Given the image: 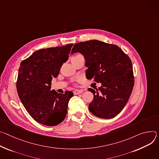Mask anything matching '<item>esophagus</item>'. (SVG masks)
Returning <instances> with one entry per match:
<instances>
[{"label":"esophagus","mask_w":159,"mask_h":159,"mask_svg":"<svg viewBox=\"0 0 159 159\" xmlns=\"http://www.w3.org/2000/svg\"><path fill=\"white\" fill-rule=\"evenodd\" d=\"M83 92V90H76L73 92L75 95H78L80 93H82Z\"/></svg>","instance_id":"1"}]
</instances>
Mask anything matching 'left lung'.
Listing matches in <instances>:
<instances>
[{"instance_id": "1", "label": "left lung", "mask_w": 159, "mask_h": 159, "mask_svg": "<svg viewBox=\"0 0 159 159\" xmlns=\"http://www.w3.org/2000/svg\"><path fill=\"white\" fill-rule=\"evenodd\" d=\"M80 52L85 59L87 79L102 86L88 90L93 94L89 111L102 119L114 117L124 109L134 86L130 58L118 46L97 40L76 43L71 54Z\"/></svg>"}]
</instances>
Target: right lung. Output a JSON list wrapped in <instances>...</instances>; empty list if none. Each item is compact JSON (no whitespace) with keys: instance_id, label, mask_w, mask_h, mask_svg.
<instances>
[{"instance_id":"1","label":"right lung","mask_w":159,"mask_h":159,"mask_svg":"<svg viewBox=\"0 0 159 159\" xmlns=\"http://www.w3.org/2000/svg\"><path fill=\"white\" fill-rule=\"evenodd\" d=\"M73 44L35 51L20 64L16 82L17 92L25 108L40 124L56 126L64 120L68 103L73 93H58L51 89L53 78L69 58Z\"/></svg>"}]
</instances>
